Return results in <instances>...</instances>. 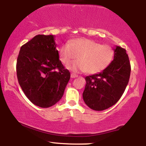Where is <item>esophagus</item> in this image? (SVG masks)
<instances>
[{
    "label": "esophagus",
    "instance_id": "1",
    "mask_svg": "<svg viewBox=\"0 0 146 146\" xmlns=\"http://www.w3.org/2000/svg\"><path fill=\"white\" fill-rule=\"evenodd\" d=\"M78 75L75 74V73H72L71 74V78H78Z\"/></svg>",
    "mask_w": 146,
    "mask_h": 146
}]
</instances>
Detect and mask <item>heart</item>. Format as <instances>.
Instances as JSON below:
<instances>
[{"mask_svg": "<svg viewBox=\"0 0 146 146\" xmlns=\"http://www.w3.org/2000/svg\"><path fill=\"white\" fill-rule=\"evenodd\" d=\"M60 60L68 64L76 56L78 60L66 67L73 72L86 71L90 74L100 73L113 61L114 50L108 45L102 44L88 38H76L62 45L58 49Z\"/></svg>", "mask_w": 146, "mask_h": 146, "instance_id": "1", "label": "heart"}]
</instances>
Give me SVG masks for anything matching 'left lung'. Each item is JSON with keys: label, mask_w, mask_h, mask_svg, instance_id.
Masks as SVG:
<instances>
[{"label": "left lung", "mask_w": 146, "mask_h": 146, "mask_svg": "<svg viewBox=\"0 0 146 146\" xmlns=\"http://www.w3.org/2000/svg\"><path fill=\"white\" fill-rule=\"evenodd\" d=\"M114 59L105 70L85 78V104L94 110H104L117 103L123 95L130 75V61L124 48L116 46Z\"/></svg>", "instance_id": "obj_1"}]
</instances>
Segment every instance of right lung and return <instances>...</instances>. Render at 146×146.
I'll return each instance as SVG.
<instances>
[{"mask_svg":"<svg viewBox=\"0 0 146 146\" xmlns=\"http://www.w3.org/2000/svg\"><path fill=\"white\" fill-rule=\"evenodd\" d=\"M55 36L37 35L21 46L16 73L26 97L33 104L48 108L62 98L70 72L59 59Z\"/></svg>","mask_w":146,"mask_h":146,"instance_id":"obj_1","label":"right lung"}]
</instances>
